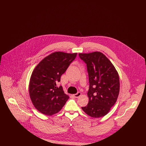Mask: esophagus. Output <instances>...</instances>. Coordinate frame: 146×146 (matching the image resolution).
Segmentation results:
<instances>
[{"label": "esophagus", "mask_w": 146, "mask_h": 146, "mask_svg": "<svg viewBox=\"0 0 146 146\" xmlns=\"http://www.w3.org/2000/svg\"><path fill=\"white\" fill-rule=\"evenodd\" d=\"M81 95H82V94L80 92H78V93H76V94L74 95V97H76V98H78V97L80 96Z\"/></svg>", "instance_id": "1"}]
</instances>
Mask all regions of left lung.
<instances>
[{
  "label": "left lung",
  "mask_w": 146,
  "mask_h": 146,
  "mask_svg": "<svg viewBox=\"0 0 146 146\" xmlns=\"http://www.w3.org/2000/svg\"><path fill=\"white\" fill-rule=\"evenodd\" d=\"M86 64L89 74V103L82 107L84 111L94 118L106 115L117 101L120 83L118 72L108 58L96 51L79 54Z\"/></svg>",
  "instance_id": "8db88e82"
}]
</instances>
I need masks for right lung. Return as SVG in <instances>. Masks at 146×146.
<instances>
[{"label":"right lung","mask_w":146,"mask_h":146,"mask_svg":"<svg viewBox=\"0 0 146 146\" xmlns=\"http://www.w3.org/2000/svg\"><path fill=\"white\" fill-rule=\"evenodd\" d=\"M76 53L55 52L39 63L31 76L29 92L35 108L52 115L60 111L69 98L62 86H57L61 76L76 57Z\"/></svg>","instance_id":"1"}]
</instances>
